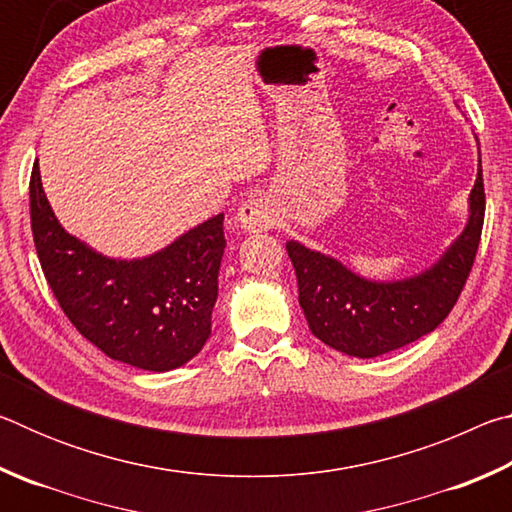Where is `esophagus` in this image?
Instances as JSON below:
<instances>
[{
  "instance_id": "1",
  "label": "esophagus",
  "mask_w": 512,
  "mask_h": 512,
  "mask_svg": "<svg viewBox=\"0 0 512 512\" xmlns=\"http://www.w3.org/2000/svg\"><path fill=\"white\" fill-rule=\"evenodd\" d=\"M237 221L248 232H262L273 225V210L262 196H250L237 210Z\"/></svg>"
}]
</instances>
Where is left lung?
Masks as SVG:
<instances>
[{
    "label": "left lung",
    "instance_id": "1",
    "mask_svg": "<svg viewBox=\"0 0 512 512\" xmlns=\"http://www.w3.org/2000/svg\"><path fill=\"white\" fill-rule=\"evenodd\" d=\"M485 216L483 169L470 194V219L447 253L420 275L372 282L334 257L287 241L298 300L311 334L350 357L372 359L436 329L454 309L479 250Z\"/></svg>",
    "mask_w": 512,
    "mask_h": 512
}]
</instances>
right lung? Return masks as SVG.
I'll list each match as a JSON object with an SVG mask.
<instances>
[{"label": "right lung", "mask_w": 512, "mask_h": 512, "mask_svg": "<svg viewBox=\"0 0 512 512\" xmlns=\"http://www.w3.org/2000/svg\"><path fill=\"white\" fill-rule=\"evenodd\" d=\"M31 230L60 309L90 343L128 366L167 372L194 359L212 332L225 248L223 214L144 259H110L65 232L31 171Z\"/></svg>", "instance_id": "right-lung-1"}]
</instances>
